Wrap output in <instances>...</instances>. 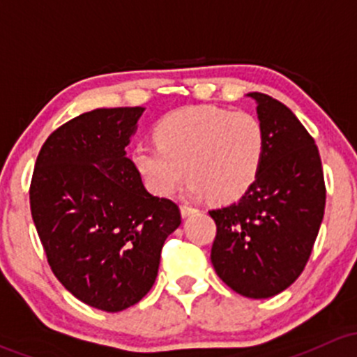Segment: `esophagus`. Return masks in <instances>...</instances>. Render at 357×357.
Listing matches in <instances>:
<instances>
[{"label": "esophagus", "mask_w": 357, "mask_h": 357, "mask_svg": "<svg viewBox=\"0 0 357 357\" xmlns=\"http://www.w3.org/2000/svg\"><path fill=\"white\" fill-rule=\"evenodd\" d=\"M195 212H197V208L190 207V205H186V204L181 205V215H183V218H190V215L195 214Z\"/></svg>", "instance_id": "esophagus-1"}]
</instances>
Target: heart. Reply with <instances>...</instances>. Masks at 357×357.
<instances>
[{
	"mask_svg": "<svg viewBox=\"0 0 357 357\" xmlns=\"http://www.w3.org/2000/svg\"><path fill=\"white\" fill-rule=\"evenodd\" d=\"M266 157V131L250 112L214 105L186 107L153 128V142L132 150L146 188L169 197L188 176L190 193L218 204L242 199L257 181Z\"/></svg>",
	"mask_w": 357,
	"mask_h": 357,
	"instance_id": "1",
	"label": "heart"
}]
</instances>
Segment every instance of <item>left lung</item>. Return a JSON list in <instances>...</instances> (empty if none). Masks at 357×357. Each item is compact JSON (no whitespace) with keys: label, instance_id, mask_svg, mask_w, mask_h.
<instances>
[{"label":"left lung","instance_id":"obj_1","mask_svg":"<svg viewBox=\"0 0 357 357\" xmlns=\"http://www.w3.org/2000/svg\"><path fill=\"white\" fill-rule=\"evenodd\" d=\"M257 102L266 157L257 181L236 204L208 211L215 222L211 261L236 294L268 298L289 289L311 257L326 188L314 138L289 107L264 93Z\"/></svg>","mask_w":357,"mask_h":357}]
</instances>
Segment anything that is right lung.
I'll return each instance as SVG.
<instances>
[{
	"label": "right lung",
	"instance_id": "obj_1",
	"mask_svg": "<svg viewBox=\"0 0 357 357\" xmlns=\"http://www.w3.org/2000/svg\"><path fill=\"white\" fill-rule=\"evenodd\" d=\"M143 107L96 109L48 136L32 172L31 214L53 275L75 298L117 312L155 283L179 207L150 195L126 146Z\"/></svg>",
	"mask_w": 357,
	"mask_h": 357
}]
</instances>
